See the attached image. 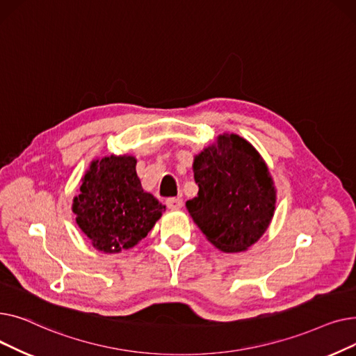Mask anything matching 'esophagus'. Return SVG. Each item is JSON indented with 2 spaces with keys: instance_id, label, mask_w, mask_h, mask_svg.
Masks as SVG:
<instances>
[{
  "instance_id": "obj_1",
  "label": "esophagus",
  "mask_w": 356,
  "mask_h": 356,
  "mask_svg": "<svg viewBox=\"0 0 356 356\" xmlns=\"http://www.w3.org/2000/svg\"><path fill=\"white\" fill-rule=\"evenodd\" d=\"M165 204L168 209H180L183 207V200L179 197H168L165 200Z\"/></svg>"
}]
</instances>
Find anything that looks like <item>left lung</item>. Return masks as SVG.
<instances>
[{
    "label": "left lung",
    "instance_id": "left-lung-1",
    "mask_svg": "<svg viewBox=\"0 0 356 356\" xmlns=\"http://www.w3.org/2000/svg\"><path fill=\"white\" fill-rule=\"evenodd\" d=\"M197 196L191 216L223 252H241L263 235L274 215L275 189L257 149L236 134H223L195 157Z\"/></svg>",
    "mask_w": 356,
    "mask_h": 356
}]
</instances>
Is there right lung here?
<instances>
[{"label":"right lung","mask_w":356,"mask_h":356,"mask_svg":"<svg viewBox=\"0 0 356 356\" xmlns=\"http://www.w3.org/2000/svg\"><path fill=\"white\" fill-rule=\"evenodd\" d=\"M133 156H109L90 164L72 211L76 223L99 251L115 254L147 236L165 211L141 188Z\"/></svg>","instance_id":"obj_1"}]
</instances>
